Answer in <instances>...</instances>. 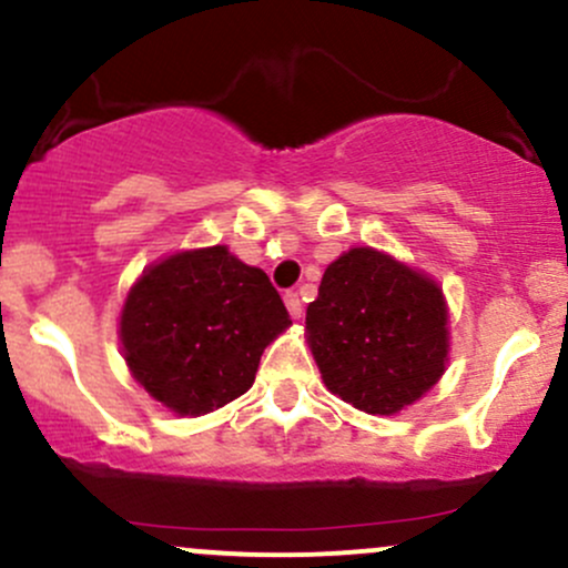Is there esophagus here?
I'll return each instance as SVG.
<instances>
[{
    "label": "esophagus",
    "instance_id": "34e87169",
    "mask_svg": "<svg viewBox=\"0 0 568 568\" xmlns=\"http://www.w3.org/2000/svg\"><path fill=\"white\" fill-rule=\"evenodd\" d=\"M283 302H285V306H288V315L293 317V321H298V317H302V302H298V293L288 291L283 296Z\"/></svg>",
    "mask_w": 568,
    "mask_h": 568
}]
</instances>
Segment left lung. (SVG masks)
Segmentation results:
<instances>
[{"label":"left lung","mask_w":568,"mask_h":568,"mask_svg":"<svg viewBox=\"0 0 568 568\" xmlns=\"http://www.w3.org/2000/svg\"><path fill=\"white\" fill-rule=\"evenodd\" d=\"M306 342L331 393L366 414L393 416L446 371V296L389 253L349 247L306 306Z\"/></svg>","instance_id":"8db88e82"}]
</instances>
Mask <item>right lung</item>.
Listing matches in <instances>:
<instances>
[{
    "instance_id": "add662e5",
    "label": "right lung",
    "mask_w": 568,
    "mask_h": 568,
    "mask_svg": "<svg viewBox=\"0 0 568 568\" xmlns=\"http://www.w3.org/2000/svg\"><path fill=\"white\" fill-rule=\"evenodd\" d=\"M288 325L266 272L211 245L143 270L122 304L120 342L130 374L154 400L202 416L251 389L266 344Z\"/></svg>"
}]
</instances>
